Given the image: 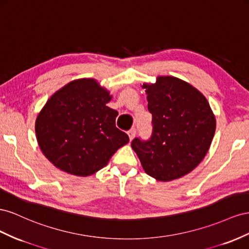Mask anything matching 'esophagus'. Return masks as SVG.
Instances as JSON below:
<instances>
[{"mask_svg": "<svg viewBox=\"0 0 249 249\" xmlns=\"http://www.w3.org/2000/svg\"><path fill=\"white\" fill-rule=\"evenodd\" d=\"M136 134H137V129H136V128H131V129L128 131V136H129L130 141H132L134 138H136Z\"/></svg>", "mask_w": 249, "mask_h": 249, "instance_id": "obj_1", "label": "esophagus"}]
</instances>
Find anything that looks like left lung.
<instances>
[{
	"instance_id": "1",
	"label": "left lung",
	"mask_w": 249,
	"mask_h": 249,
	"mask_svg": "<svg viewBox=\"0 0 249 249\" xmlns=\"http://www.w3.org/2000/svg\"><path fill=\"white\" fill-rule=\"evenodd\" d=\"M143 88L152 136L148 141L136 138L131 147L148 175L160 181L180 178L207 154L216 129L214 113L199 90L176 77L159 76Z\"/></svg>"
}]
</instances>
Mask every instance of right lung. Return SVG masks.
Returning a JSON list of instances; mask_svg holds the SVG:
<instances>
[{
    "mask_svg": "<svg viewBox=\"0 0 249 249\" xmlns=\"http://www.w3.org/2000/svg\"><path fill=\"white\" fill-rule=\"evenodd\" d=\"M109 91L95 79L71 81L50 97L35 122L40 150L61 171L89 176L107 165L129 138L116 127Z\"/></svg>",
    "mask_w": 249,
    "mask_h": 249,
    "instance_id": "right-lung-1",
    "label": "right lung"
}]
</instances>
